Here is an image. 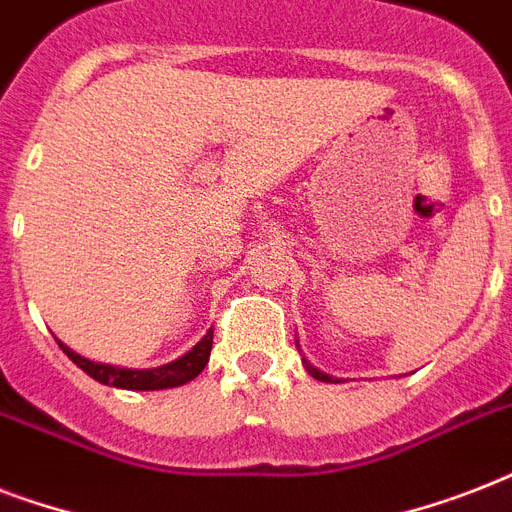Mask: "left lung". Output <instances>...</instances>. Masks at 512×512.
<instances>
[{"instance_id": "obj_1", "label": "left lung", "mask_w": 512, "mask_h": 512, "mask_svg": "<svg viewBox=\"0 0 512 512\" xmlns=\"http://www.w3.org/2000/svg\"><path fill=\"white\" fill-rule=\"evenodd\" d=\"M297 348H300V345H297ZM303 364H305V369H308V374H311V377H316V380H321V382H340L337 380V377H329L327 372H321V369H316V366L311 364V361H308V358L303 356Z\"/></svg>"}]
</instances>
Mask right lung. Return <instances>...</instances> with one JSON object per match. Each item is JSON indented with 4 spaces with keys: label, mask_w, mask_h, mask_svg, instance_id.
I'll list each match as a JSON object with an SVG mask.
<instances>
[{
    "label": "right lung",
    "mask_w": 512,
    "mask_h": 512,
    "mask_svg": "<svg viewBox=\"0 0 512 512\" xmlns=\"http://www.w3.org/2000/svg\"><path fill=\"white\" fill-rule=\"evenodd\" d=\"M58 345L82 372H87L92 380L103 382V385L124 390H164L177 388V385H185L193 377H199L201 369L209 361V350H212V329H207V335L201 337L188 353H183V356L170 361V364L154 366V369H124V366L100 364V361H90V358L79 356L76 350H71L60 340Z\"/></svg>",
    "instance_id": "right-lung-1"
}]
</instances>
